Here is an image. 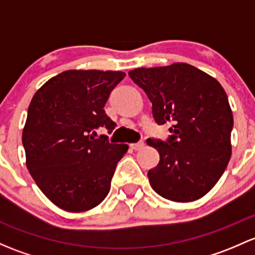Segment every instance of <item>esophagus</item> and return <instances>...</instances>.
Masks as SVG:
<instances>
[{
	"label": "esophagus",
	"mask_w": 255,
	"mask_h": 255,
	"mask_svg": "<svg viewBox=\"0 0 255 255\" xmlns=\"http://www.w3.org/2000/svg\"><path fill=\"white\" fill-rule=\"evenodd\" d=\"M130 148H132L133 150H140L144 148V143L143 141H138V143H133L130 144Z\"/></svg>",
	"instance_id": "1"
}]
</instances>
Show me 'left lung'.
<instances>
[{
  "label": "left lung",
  "mask_w": 255,
  "mask_h": 255,
  "mask_svg": "<svg viewBox=\"0 0 255 255\" xmlns=\"http://www.w3.org/2000/svg\"><path fill=\"white\" fill-rule=\"evenodd\" d=\"M128 74L148 95L157 125L171 123L167 140H146L160 154L157 166L148 172L150 186L177 203L204 197L231 157L234 116L224 88L187 63L136 68Z\"/></svg>",
  "instance_id": "obj_1"
}]
</instances>
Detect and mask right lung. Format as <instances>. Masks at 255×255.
<instances>
[{
    "instance_id": "add662e5",
    "label": "right lung",
    "mask_w": 255,
    "mask_h": 255,
    "mask_svg": "<svg viewBox=\"0 0 255 255\" xmlns=\"http://www.w3.org/2000/svg\"><path fill=\"white\" fill-rule=\"evenodd\" d=\"M125 77L119 71L71 69L47 80L31 99L21 135L26 167L63 210H90L109 194L128 145L110 143L107 135L95 138V130L116 127L104 106Z\"/></svg>"
}]
</instances>
